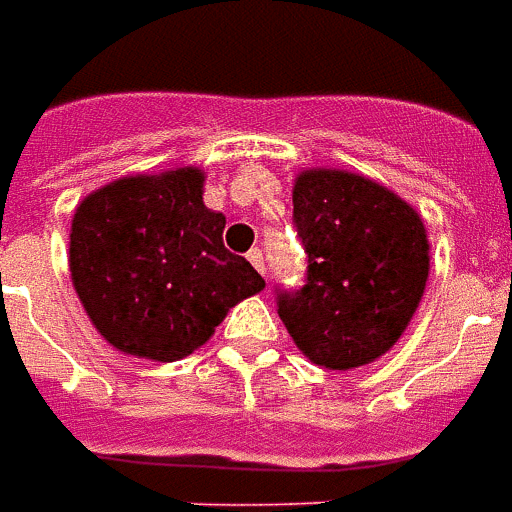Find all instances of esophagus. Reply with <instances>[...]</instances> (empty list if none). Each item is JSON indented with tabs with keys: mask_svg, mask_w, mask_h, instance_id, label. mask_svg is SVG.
Returning a JSON list of instances; mask_svg holds the SVG:
<instances>
[{
	"mask_svg": "<svg viewBox=\"0 0 512 512\" xmlns=\"http://www.w3.org/2000/svg\"><path fill=\"white\" fill-rule=\"evenodd\" d=\"M248 262L250 264H253V267H256V270H259V273H267V270H264V256H262V250H256V248H253V250H250V253H248Z\"/></svg>",
	"mask_w": 512,
	"mask_h": 512,
	"instance_id": "obj_1",
	"label": "esophagus"
}]
</instances>
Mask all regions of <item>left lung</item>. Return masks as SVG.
I'll use <instances>...</instances> for the list:
<instances>
[{
	"mask_svg": "<svg viewBox=\"0 0 512 512\" xmlns=\"http://www.w3.org/2000/svg\"><path fill=\"white\" fill-rule=\"evenodd\" d=\"M292 204L308 278L278 295V317L311 364L344 372L378 361L422 303L430 273L422 217L389 187L336 168L297 173Z\"/></svg>",
	"mask_w": 512,
	"mask_h": 512,
	"instance_id": "obj_1",
	"label": "left lung"
}]
</instances>
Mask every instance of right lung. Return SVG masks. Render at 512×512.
<instances>
[{
	"mask_svg": "<svg viewBox=\"0 0 512 512\" xmlns=\"http://www.w3.org/2000/svg\"><path fill=\"white\" fill-rule=\"evenodd\" d=\"M195 165L123 176L85 195L71 220L68 270L107 342L148 361H179L212 339L264 278L223 245L226 217L204 206Z\"/></svg>",
	"mask_w": 512,
	"mask_h": 512,
	"instance_id": "1",
	"label": "right lung"
}]
</instances>
